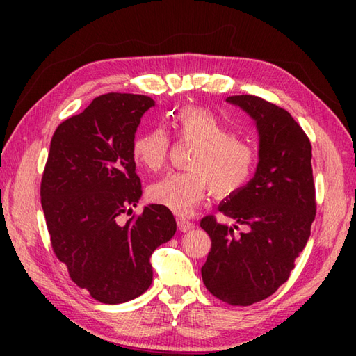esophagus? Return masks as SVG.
Here are the masks:
<instances>
[{"label":"esophagus","instance_id":"obj_1","mask_svg":"<svg viewBox=\"0 0 356 356\" xmlns=\"http://www.w3.org/2000/svg\"><path fill=\"white\" fill-rule=\"evenodd\" d=\"M177 226H179V229L182 231V232H188V231H191L194 228L193 222L186 220V218H184V217H179L177 218Z\"/></svg>","mask_w":356,"mask_h":356}]
</instances>
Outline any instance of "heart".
Returning a JSON list of instances; mask_svg holds the SVG:
<instances>
[{
  "label": "heart",
  "mask_w": 356,
  "mask_h": 356,
  "mask_svg": "<svg viewBox=\"0 0 356 356\" xmlns=\"http://www.w3.org/2000/svg\"><path fill=\"white\" fill-rule=\"evenodd\" d=\"M170 124L177 139L194 145L188 157V171L170 172L149 186V199L176 214H190L213 191L228 197L243 188L257 163L251 143L234 136L232 128L207 108L184 107L172 113ZM170 149V138L156 127L133 142L134 162L148 171L161 170Z\"/></svg>",
  "instance_id": "1"
}]
</instances>
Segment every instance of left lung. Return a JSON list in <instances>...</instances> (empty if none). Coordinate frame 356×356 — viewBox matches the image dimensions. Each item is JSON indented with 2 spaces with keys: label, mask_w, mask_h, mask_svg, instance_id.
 Listing matches in <instances>:
<instances>
[{
  "label": "left lung",
  "mask_w": 356,
  "mask_h": 356,
  "mask_svg": "<svg viewBox=\"0 0 356 356\" xmlns=\"http://www.w3.org/2000/svg\"><path fill=\"white\" fill-rule=\"evenodd\" d=\"M226 101L255 120L259 165L254 179L218 205L223 216L246 226V232L234 236L214 216L200 220L211 238L202 278L218 300L251 306L287 282L311 236L316 213L312 145L303 128L275 104L252 95Z\"/></svg>",
  "instance_id": "8db88e82"
}]
</instances>
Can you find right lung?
Here are the masks:
<instances>
[{
  "label": "right lung",
  "instance_id": "1",
  "mask_svg": "<svg viewBox=\"0 0 356 356\" xmlns=\"http://www.w3.org/2000/svg\"><path fill=\"white\" fill-rule=\"evenodd\" d=\"M153 105L143 95L95 97L58 125L42 172L41 205L53 252L73 282L105 305L125 303L148 289L149 257L177 228L161 205L120 223L142 195L131 148L140 118Z\"/></svg>",
  "mask_w": 356,
  "mask_h": 356
}]
</instances>
